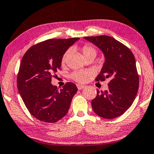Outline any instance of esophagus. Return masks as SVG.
Masks as SVG:
<instances>
[{
	"mask_svg": "<svg viewBox=\"0 0 154 154\" xmlns=\"http://www.w3.org/2000/svg\"><path fill=\"white\" fill-rule=\"evenodd\" d=\"M77 88L79 90H81V89H82V88H84V87H85L86 86H84V85H82V84H77Z\"/></svg>",
	"mask_w": 154,
	"mask_h": 154,
	"instance_id": "obj_1",
	"label": "esophagus"
}]
</instances>
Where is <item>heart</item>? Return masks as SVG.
Here are the masks:
<instances>
[{
    "label": "heart",
    "instance_id": "b5f03b06",
    "mask_svg": "<svg viewBox=\"0 0 154 154\" xmlns=\"http://www.w3.org/2000/svg\"><path fill=\"white\" fill-rule=\"evenodd\" d=\"M81 51L84 58H87L89 56H96L97 54L96 49L94 48V47H92L91 45H85L81 48ZM69 54H70V51H67L66 53L64 54L62 58V63L65 64L68 60V58L69 56ZM91 74L90 72L86 70H77L75 71L72 73L71 77L74 80L79 82H85L87 80L88 76Z\"/></svg>",
    "mask_w": 154,
    "mask_h": 154
}]
</instances>
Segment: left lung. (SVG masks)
I'll return each instance as SVG.
<instances>
[{
  "mask_svg": "<svg viewBox=\"0 0 154 154\" xmlns=\"http://www.w3.org/2000/svg\"><path fill=\"white\" fill-rule=\"evenodd\" d=\"M100 49L105 62L96 81L109 79L108 90L99 92L91 101L94 111L101 117L112 119L124 113L133 104L139 88L135 56L122 43L110 36L84 37Z\"/></svg>",
  "mask_w": 154,
  "mask_h": 154,
  "instance_id": "1",
  "label": "left lung"
}]
</instances>
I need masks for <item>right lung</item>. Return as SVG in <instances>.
I'll use <instances>...</instances> for the list:
<instances>
[{
	"mask_svg": "<svg viewBox=\"0 0 154 154\" xmlns=\"http://www.w3.org/2000/svg\"><path fill=\"white\" fill-rule=\"evenodd\" d=\"M79 39H50L33 45L23 55L17 88L28 110L38 120L56 123L68 113L77 87L68 82L58 91L51 82L60 69L63 56Z\"/></svg>",
	"mask_w": 154,
	"mask_h": 154,
	"instance_id": "1",
	"label": "right lung"
}]
</instances>
